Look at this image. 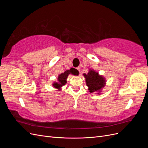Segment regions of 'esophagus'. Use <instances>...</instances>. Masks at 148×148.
I'll use <instances>...</instances> for the list:
<instances>
[{
    "label": "esophagus",
    "mask_w": 148,
    "mask_h": 148,
    "mask_svg": "<svg viewBox=\"0 0 148 148\" xmlns=\"http://www.w3.org/2000/svg\"><path fill=\"white\" fill-rule=\"evenodd\" d=\"M77 69L79 71H80V67L79 66H78V67H77Z\"/></svg>",
    "instance_id": "34e87169"
}]
</instances>
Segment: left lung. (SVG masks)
I'll use <instances>...</instances> for the list:
<instances>
[{
  "label": "left lung",
  "instance_id": "obj_1",
  "mask_svg": "<svg viewBox=\"0 0 148 148\" xmlns=\"http://www.w3.org/2000/svg\"><path fill=\"white\" fill-rule=\"evenodd\" d=\"M83 76L85 78L86 86L88 87L89 92L100 94L102 88L106 86V78L95 70L90 69H89V72L87 74L84 73Z\"/></svg>",
  "mask_w": 148,
  "mask_h": 148
}]
</instances>
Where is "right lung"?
I'll list each match as a JSON object with an SVG mask.
<instances>
[{
	"mask_svg": "<svg viewBox=\"0 0 148 148\" xmlns=\"http://www.w3.org/2000/svg\"><path fill=\"white\" fill-rule=\"evenodd\" d=\"M70 74L77 75L78 73H77V71L75 69H73V68L70 69V70L65 71L63 73H61L58 76V78H57L58 82L53 83L52 84L53 87L59 89V91L61 90V88L66 83V79L68 78L69 75Z\"/></svg>",
	"mask_w": 148,
	"mask_h": 148,
	"instance_id": "right-lung-1",
	"label": "right lung"
}]
</instances>
